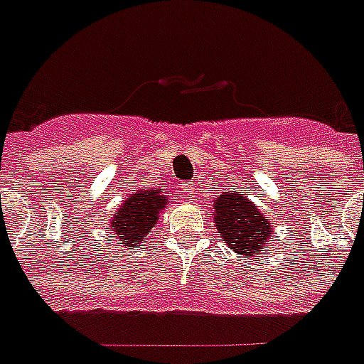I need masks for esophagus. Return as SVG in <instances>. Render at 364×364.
<instances>
[{"label":"esophagus","mask_w":364,"mask_h":364,"mask_svg":"<svg viewBox=\"0 0 364 364\" xmlns=\"http://www.w3.org/2000/svg\"><path fill=\"white\" fill-rule=\"evenodd\" d=\"M181 191H183V195H185V198H189V200H193V198H195V185H193V183H187V185H183L181 187Z\"/></svg>","instance_id":"esophagus-1"}]
</instances>
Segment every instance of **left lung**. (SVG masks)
Wrapping results in <instances>:
<instances>
[{
	"mask_svg": "<svg viewBox=\"0 0 364 364\" xmlns=\"http://www.w3.org/2000/svg\"><path fill=\"white\" fill-rule=\"evenodd\" d=\"M214 225L231 250L252 255L268 247L272 225L247 196L223 193L214 203Z\"/></svg>",
	"mask_w": 364,
	"mask_h": 364,
	"instance_id": "left-lung-1",
	"label": "left lung"
}]
</instances>
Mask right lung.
Instances as JSON below:
<instances>
[{
  "instance_id": "right-lung-1",
  "label": "right lung",
  "mask_w": 364,
  "mask_h": 364,
  "mask_svg": "<svg viewBox=\"0 0 364 364\" xmlns=\"http://www.w3.org/2000/svg\"><path fill=\"white\" fill-rule=\"evenodd\" d=\"M168 193L158 191H139L136 195L123 200L114 218L109 220V233L123 247H141L142 237L154 228L160 220V212L168 208Z\"/></svg>"
}]
</instances>
